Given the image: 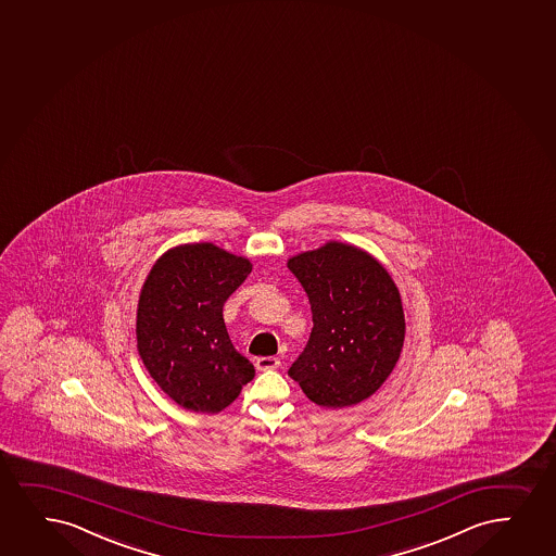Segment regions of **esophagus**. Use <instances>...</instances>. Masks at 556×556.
I'll list each match as a JSON object with an SVG mask.
<instances>
[{
	"label": "esophagus",
	"instance_id": "obj_1",
	"mask_svg": "<svg viewBox=\"0 0 556 556\" xmlns=\"http://www.w3.org/2000/svg\"><path fill=\"white\" fill-rule=\"evenodd\" d=\"M279 365H281V362L274 356L258 357V359L254 362V367L258 370H274L277 369Z\"/></svg>",
	"mask_w": 556,
	"mask_h": 556
}]
</instances>
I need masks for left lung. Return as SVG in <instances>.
Wrapping results in <instances>:
<instances>
[{"label":"left lung","mask_w":556,"mask_h":556,"mask_svg":"<svg viewBox=\"0 0 556 556\" xmlns=\"http://www.w3.org/2000/svg\"><path fill=\"white\" fill-rule=\"evenodd\" d=\"M288 269L313 311V331L288 377L324 408L362 403L384 384L405 343L397 285L375 256L341 241L295 254Z\"/></svg>","instance_id":"1"}]
</instances>
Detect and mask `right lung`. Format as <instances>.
I'll return each mask as SVG.
<instances>
[{
	"mask_svg": "<svg viewBox=\"0 0 556 556\" xmlns=\"http://www.w3.org/2000/svg\"><path fill=\"white\" fill-rule=\"evenodd\" d=\"M251 262L213 243H186L159 258L140 290L137 349L159 388L187 410L217 414L251 382L223 307Z\"/></svg>",
	"mask_w": 556,
	"mask_h": 556,
	"instance_id": "right-lung-1",
	"label": "right lung"
}]
</instances>
